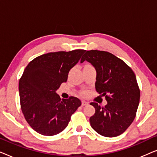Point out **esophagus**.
<instances>
[{
    "label": "esophagus",
    "instance_id": "1",
    "mask_svg": "<svg viewBox=\"0 0 157 157\" xmlns=\"http://www.w3.org/2000/svg\"><path fill=\"white\" fill-rule=\"evenodd\" d=\"M88 104H89V103L85 101H81V105H82V106H86Z\"/></svg>",
    "mask_w": 157,
    "mask_h": 157
}]
</instances>
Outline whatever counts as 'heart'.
Here are the masks:
<instances>
[{
    "instance_id": "obj_1",
    "label": "heart",
    "mask_w": 157,
    "mask_h": 157,
    "mask_svg": "<svg viewBox=\"0 0 157 157\" xmlns=\"http://www.w3.org/2000/svg\"><path fill=\"white\" fill-rule=\"evenodd\" d=\"M86 66H90V65H86Z\"/></svg>"
}]
</instances>
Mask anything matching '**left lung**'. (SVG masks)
Segmentation results:
<instances>
[{"mask_svg":"<svg viewBox=\"0 0 157 157\" xmlns=\"http://www.w3.org/2000/svg\"><path fill=\"white\" fill-rule=\"evenodd\" d=\"M84 61L95 68L96 90L107 101L104 107L95 102L90 104L95 108L90 124L101 136H119L136 117L140 99L136 76L125 62L107 51H87L81 62Z\"/></svg>","mask_w":157,"mask_h":157,"instance_id":"obj_1","label":"left lung"}]
</instances>
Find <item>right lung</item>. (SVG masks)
<instances>
[{
  "label": "right lung",
  "instance_id": "add662e5",
  "mask_svg": "<svg viewBox=\"0 0 157 157\" xmlns=\"http://www.w3.org/2000/svg\"><path fill=\"white\" fill-rule=\"evenodd\" d=\"M85 51L48 53L35 58L25 67L19 80L21 107L26 121L36 132L44 136L59 134L81 105L74 96L61 100L56 91L67 81L69 71Z\"/></svg>",
  "mask_w": 157,
  "mask_h": 157
}]
</instances>
